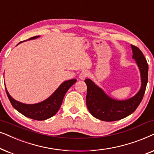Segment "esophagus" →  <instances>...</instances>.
Listing matches in <instances>:
<instances>
[{
  "instance_id": "obj_1",
  "label": "esophagus",
  "mask_w": 154,
  "mask_h": 154,
  "mask_svg": "<svg viewBox=\"0 0 154 154\" xmlns=\"http://www.w3.org/2000/svg\"><path fill=\"white\" fill-rule=\"evenodd\" d=\"M88 75H89V73H88L87 71H83L81 73H80L79 78H80V79L83 80V79H86Z\"/></svg>"
}]
</instances>
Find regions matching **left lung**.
I'll use <instances>...</instances> for the list:
<instances>
[{
    "label": "left lung",
    "mask_w": 154,
    "mask_h": 154,
    "mask_svg": "<svg viewBox=\"0 0 154 154\" xmlns=\"http://www.w3.org/2000/svg\"><path fill=\"white\" fill-rule=\"evenodd\" d=\"M133 57L140 70L142 87L133 97L124 101L113 100L106 95L90 79H85L87 85L86 104L90 113L103 121H115L128 116L136 110L142 102L148 82V64L142 51L131 45Z\"/></svg>",
    "instance_id": "8db88e82"
}]
</instances>
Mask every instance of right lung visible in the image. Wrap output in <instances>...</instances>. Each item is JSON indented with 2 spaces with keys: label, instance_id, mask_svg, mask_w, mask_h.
I'll list each match as a JSON object with an SVG mask.
<instances>
[{
  "label": "right lung",
  "instance_id": "1",
  "mask_svg": "<svg viewBox=\"0 0 154 154\" xmlns=\"http://www.w3.org/2000/svg\"><path fill=\"white\" fill-rule=\"evenodd\" d=\"M38 37H39L38 35H36V36L31 37L28 40L35 39ZM75 82H76L75 79H71L64 82L49 98L43 102L35 104H25L19 102L14 100L10 95L6 88L5 90L10 103L16 110L29 119L36 120V121H44L56 114L62 104L63 99L67 90Z\"/></svg>",
  "mask_w": 154,
  "mask_h": 154
}]
</instances>
